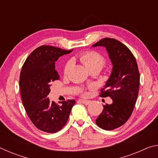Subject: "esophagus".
<instances>
[{
    "label": "esophagus",
    "mask_w": 158,
    "mask_h": 158,
    "mask_svg": "<svg viewBox=\"0 0 158 158\" xmlns=\"http://www.w3.org/2000/svg\"><path fill=\"white\" fill-rule=\"evenodd\" d=\"M79 102L82 104H84L85 105H89L90 103V100H84V99H81V100H79Z\"/></svg>",
    "instance_id": "obj_1"
}]
</instances>
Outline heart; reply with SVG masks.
I'll return each instance as SVG.
<instances>
[{
    "instance_id": "b5f03b06",
    "label": "heart",
    "mask_w": 158,
    "mask_h": 158,
    "mask_svg": "<svg viewBox=\"0 0 158 158\" xmlns=\"http://www.w3.org/2000/svg\"><path fill=\"white\" fill-rule=\"evenodd\" d=\"M79 58L82 63L89 69L97 66L102 67L104 64L105 63V58L100 53L94 52V51H90V52H86L81 53L80 55ZM71 65L72 61L69 60L65 64V68H64V74H67L68 73Z\"/></svg>"
}]
</instances>
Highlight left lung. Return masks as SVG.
<instances>
[{
  "label": "left lung",
  "mask_w": 158,
  "mask_h": 158,
  "mask_svg": "<svg viewBox=\"0 0 158 158\" xmlns=\"http://www.w3.org/2000/svg\"><path fill=\"white\" fill-rule=\"evenodd\" d=\"M92 47H105L113 66L100 95L110 97L112 103L103 105V110L95 121L102 129L112 130L125 124L133 111L140 81L137 63L131 51L117 40L105 37Z\"/></svg>",
  "instance_id": "1"
}]
</instances>
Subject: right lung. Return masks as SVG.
Segmentation results:
<instances>
[{
    "label": "right lung",
    "mask_w": 158,
    "mask_h": 158,
    "mask_svg": "<svg viewBox=\"0 0 158 158\" xmlns=\"http://www.w3.org/2000/svg\"><path fill=\"white\" fill-rule=\"evenodd\" d=\"M73 51L43 45L28 56L21 68L19 87L23 106L35 126L43 132L54 133L62 129L75 104L74 100H68L58 105L47 97L51 83L60 79L55 62Z\"/></svg>",
    "instance_id": "right-lung-1"
}]
</instances>
